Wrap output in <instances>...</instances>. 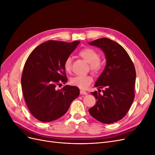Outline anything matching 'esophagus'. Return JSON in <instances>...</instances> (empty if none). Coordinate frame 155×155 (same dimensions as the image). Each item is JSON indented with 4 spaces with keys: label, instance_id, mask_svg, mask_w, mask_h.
I'll return each mask as SVG.
<instances>
[{
    "label": "esophagus",
    "instance_id": "34e87169",
    "mask_svg": "<svg viewBox=\"0 0 155 155\" xmlns=\"http://www.w3.org/2000/svg\"><path fill=\"white\" fill-rule=\"evenodd\" d=\"M80 94H81V95H87V92L86 91H85L81 90L80 91Z\"/></svg>",
    "mask_w": 155,
    "mask_h": 155
}]
</instances>
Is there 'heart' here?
Segmentation results:
<instances>
[{
	"instance_id": "obj_1",
	"label": "heart",
	"mask_w": 155,
	"mask_h": 155,
	"mask_svg": "<svg viewBox=\"0 0 155 155\" xmlns=\"http://www.w3.org/2000/svg\"><path fill=\"white\" fill-rule=\"evenodd\" d=\"M79 55L85 61L90 64L91 69L96 72H98L101 68V63L99 60L100 55L96 50L92 48H87L81 50ZM64 68L65 71L70 73L72 70V58H67L64 62ZM92 78L90 76H76L72 78L70 83L72 85L78 87L80 88H87L91 82Z\"/></svg>"
}]
</instances>
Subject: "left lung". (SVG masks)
Wrapping results in <instances>:
<instances>
[{
	"label": "left lung",
	"mask_w": 155,
	"mask_h": 155,
	"mask_svg": "<svg viewBox=\"0 0 155 155\" xmlns=\"http://www.w3.org/2000/svg\"><path fill=\"white\" fill-rule=\"evenodd\" d=\"M101 49L106 58V66L94 86L105 88L103 94L91 92L96 105L88 110L90 114L101 123L109 124L122 119L134 98L136 71L125 50L116 42L101 38L88 43Z\"/></svg>",
	"instance_id": "obj_1"
}]
</instances>
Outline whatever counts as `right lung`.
Here are the masks:
<instances>
[{
  "mask_svg": "<svg viewBox=\"0 0 155 155\" xmlns=\"http://www.w3.org/2000/svg\"><path fill=\"white\" fill-rule=\"evenodd\" d=\"M80 43L48 41L31 51L23 68L22 91L31 114L43 122L61 118L79 95L77 87L56 86L67 81L64 62Z\"/></svg>",
  "mask_w": 155,
  "mask_h": 155,
  "instance_id": "1",
  "label": "right lung"
}]
</instances>
